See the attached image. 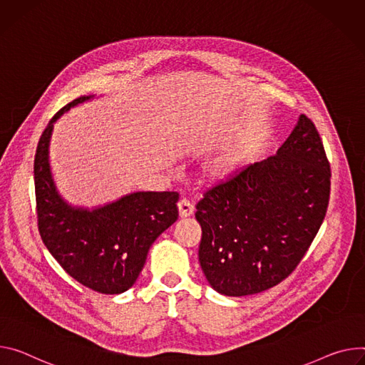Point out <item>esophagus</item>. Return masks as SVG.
<instances>
[{"label":"esophagus","instance_id":"34e87169","mask_svg":"<svg viewBox=\"0 0 365 365\" xmlns=\"http://www.w3.org/2000/svg\"><path fill=\"white\" fill-rule=\"evenodd\" d=\"M178 208H179V215L182 218L185 217H189L193 214V204L189 201V200H180L179 204H178Z\"/></svg>","mask_w":365,"mask_h":365}]
</instances>
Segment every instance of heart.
<instances>
[{
  "mask_svg": "<svg viewBox=\"0 0 365 365\" xmlns=\"http://www.w3.org/2000/svg\"><path fill=\"white\" fill-rule=\"evenodd\" d=\"M233 168H235L233 160H231V158H221V160L215 161V163L211 165L210 173H211L212 178L224 179V178H227L231 172H233Z\"/></svg>",
  "mask_w": 365,
  "mask_h": 365,
  "instance_id": "obj_1",
  "label": "heart"
}]
</instances>
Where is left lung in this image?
I'll return each instance as SVG.
<instances>
[{
	"instance_id": "left-lung-1",
	"label": "left lung",
	"mask_w": 365,
	"mask_h": 365,
	"mask_svg": "<svg viewBox=\"0 0 365 365\" xmlns=\"http://www.w3.org/2000/svg\"><path fill=\"white\" fill-rule=\"evenodd\" d=\"M330 164L312 119L302 115L275 155L246 165L196 204L200 263L220 294L269 289L300 263L324 220Z\"/></svg>"
}]
</instances>
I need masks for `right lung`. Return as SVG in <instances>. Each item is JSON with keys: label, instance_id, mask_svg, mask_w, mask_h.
Listing matches in <instances>:
<instances>
[{"label": "right lung", "instance_id": "right-lung-1", "mask_svg": "<svg viewBox=\"0 0 365 365\" xmlns=\"http://www.w3.org/2000/svg\"><path fill=\"white\" fill-rule=\"evenodd\" d=\"M93 96L63 106L48 123L35 154L38 227L49 253L76 281L102 294L135 284L154 240L179 217L178 192H134L94 210L76 208L59 196L51 168L53 123Z\"/></svg>", "mask_w": 365, "mask_h": 365}]
</instances>
